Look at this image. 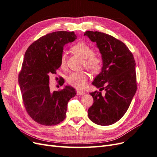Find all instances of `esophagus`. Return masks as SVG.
<instances>
[{
  "label": "esophagus",
  "mask_w": 157,
  "mask_h": 157,
  "mask_svg": "<svg viewBox=\"0 0 157 157\" xmlns=\"http://www.w3.org/2000/svg\"><path fill=\"white\" fill-rule=\"evenodd\" d=\"M76 93L78 95H83L85 93L84 91H83V90H77Z\"/></svg>",
  "instance_id": "esophagus-1"
}]
</instances>
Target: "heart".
Listing matches in <instances>:
<instances>
[{
    "label": "heart",
    "mask_w": 157,
    "mask_h": 157,
    "mask_svg": "<svg viewBox=\"0 0 157 157\" xmlns=\"http://www.w3.org/2000/svg\"><path fill=\"white\" fill-rule=\"evenodd\" d=\"M73 51L84 59L83 66L92 74H98L103 67V59L94 55V50L83 42L75 44L72 48ZM67 64V55L63 53L60 57V65L64 67ZM89 78V74L84 71L70 73L67 81L69 85L77 89H83Z\"/></svg>",
    "instance_id": "obj_1"
}]
</instances>
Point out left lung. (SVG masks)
I'll use <instances>...</instances> for the list:
<instances>
[{
  "instance_id": "1",
  "label": "left lung",
  "mask_w": 157,
  "mask_h": 157,
  "mask_svg": "<svg viewBox=\"0 0 157 157\" xmlns=\"http://www.w3.org/2000/svg\"><path fill=\"white\" fill-rule=\"evenodd\" d=\"M84 35L97 43L103 59L102 71L92 84L105 90L104 94L97 90L90 93L94 102L89 118L98 125L112 124L125 114L137 90L134 58L123 42L111 35L89 31Z\"/></svg>"
}]
</instances>
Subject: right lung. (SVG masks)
<instances>
[{"label":"right lung","instance_id":"1","mask_svg":"<svg viewBox=\"0 0 157 157\" xmlns=\"http://www.w3.org/2000/svg\"><path fill=\"white\" fill-rule=\"evenodd\" d=\"M76 38L74 32H53L34 42L25 53L18 82L27 112L40 124L52 126L62 122L68 101L76 94L70 86L52 92L49 83V75L56 74L60 67L64 45Z\"/></svg>","mask_w":157,"mask_h":157}]
</instances>
